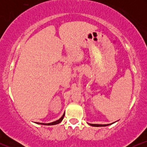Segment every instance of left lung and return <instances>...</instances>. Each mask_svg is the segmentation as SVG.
Masks as SVG:
<instances>
[{
  "label": "left lung",
  "mask_w": 147,
  "mask_h": 147,
  "mask_svg": "<svg viewBox=\"0 0 147 147\" xmlns=\"http://www.w3.org/2000/svg\"><path fill=\"white\" fill-rule=\"evenodd\" d=\"M115 122L111 123V124H89V125H90V126H95V127H99V126H107L111 125V124H114Z\"/></svg>",
  "instance_id": "1"
}]
</instances>
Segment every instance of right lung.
Wrapping results in <instances>:
<instances>
[{"mask_svg":"<svg viewBox=\"0 0 147 147\" xmlns=\"http://www.w3.org/2000/svg\"><path fill=\"white\" fill-rule=\"evenodd\" d=\"M64 115H65V113H64L63 115L61 116V117L60 119H57V120L55 121V122H50V123H40V122H35V123H36V124H41V125H47V126L55 125V124H59V123L61 122L62 120H63V117H64Z\"/></svg>","mask_w":147,"mask_h":147,"instance_id":"obj_1","label":"right lung"}]
</instances>
